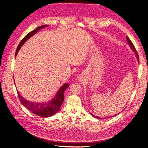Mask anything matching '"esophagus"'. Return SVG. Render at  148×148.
Returning a JSON list of instances; mask_svg holds the SVG:
<instances>
[{
  "mask_svg": "<svg viewBox=\"0 0 148 148\" xmlns=\"http://www.w3.org/2000/svg\"><path fill=\"white\" fill-rule=\"evenodd\" d=\"M79 80H82V78H81V77H80H80H79Z\"/></svg>",
  "mask_w": 148,
  "mask_h": 148,
  "instance_id": "esophagus-1",
  "label": "esophagus"
}]
</instances>
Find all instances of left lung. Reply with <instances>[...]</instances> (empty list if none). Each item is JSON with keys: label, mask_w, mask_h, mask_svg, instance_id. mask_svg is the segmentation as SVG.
Segmentation results:
<instances>
[{"label": "left lung", "mask_w": 148, "mask_h": 148, "mask_svg": "<svg viewBox=\"0 0 148 148\" xmlns=\"http://www.w3.org/2000/svg\"><path fill=\"white\" fill-rule=\"evenodd\" d=\"M126 39H127V42H128V44H129V45H130V47H131V49L133 50V51H134V53H135V54H136V57H137V60H138V61L139 62V59H138V54H137V51H136V48H135V47H134V45H133V42H131V41L130 40V38L127 36V38H126ZM91 114V113H90ZM91 115L92 116H94V118H97V119H100V118H99V117H98V116H94V114H91ZM116 114H115V115H114V116H112V117H114V116H116ZM108 118V117H107V118Z\"/></svg>", "instance_id": "left-lung-1"}]
</instances>
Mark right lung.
<instances>
[{"label":"right lung","mask_w":148,"mask_h":148,"mask_svg":"<svg viewBox=\"0 0 148 148\" xmlns=\"http://www.w3.org/2000/svg\"><path fill=\"white\" fill-rule=\"evenodd\" d=\"M47 25H43L38 27L35 30H32V32H29L23 38L17 47L16 51H15V57H16L17 54L21 47V46L24 44V43L30 37L35 35L38 30H40L42 28H44ZM69 84L68 83H65L64 85H62L60 88L58 90L54 97L51 100H50V101L47 103H39L29 101H27L24 98H23L18 91L17 93L21 103L25 106L30 112H32L39 116H41V117H50V116H52L54 114H56L60 110L61 105L63 104L64 100V91L69 86Z\"/></svg>","instance_id":"add662e5"}]
</instances>
